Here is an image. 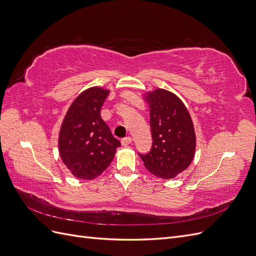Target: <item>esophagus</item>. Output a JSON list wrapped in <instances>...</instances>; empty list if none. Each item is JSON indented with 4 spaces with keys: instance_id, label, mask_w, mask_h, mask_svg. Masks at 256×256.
Returning <instances> with one entry per match:
<instances>
[{
    "instance_id": "obj_1",
    "label": "esophagus",
    "mask_w": 256,
    "mask_h": 256,
    "mask_svg": "<svg viewBox=\"0 0 256 256\" xmlns=\"http://www.w3.org/2000/svg\"><path fill=\"white\" fill-rule=\"evenodd\" d=\"M131 143H132V138H131V136H127V138H122V146H127Z\"/></svg>"
}]
</instances>
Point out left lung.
I'll use <instances>...</instances> for the list:
<instances>
[{
  "mask_svg": "<svg viewBox=\"0 0 256 256\" xmlns=\"http://www.w3.org/2000/svg\"><path fill=\"white\" fill-rule=\"evenodd\" d=\"M144 100L150 112L152 146L140 154L145 168L162 180H172L194 158L196 136L190 113L174 92L156 88L146 92Z\"/></svg>",
  "mask_w": 256,
  "mask_h": 256,
  "instance_id": "8db88e82",
  "label": "left lung"
}]
</instances>
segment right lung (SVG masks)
Wrapping results in <instances>:
<instances>
[{
  "mask_svg": "<svg viewBox=\"0 0 256 256\" xmlns=\"http://www.w3.org/2000/svg\"><path fill=\"white\" fill-rule=\"evenodd\" d=\"M110 90L92 86L83 90L69 106L58 134L63 164L79 180H95L110 166L120 142L100 116Z\"/></svg>",
  "mask_w": 256,
  "mask_h": 256,
  "instance_id": "add662e5",
  "label": "right lung"
}]
</instances>
